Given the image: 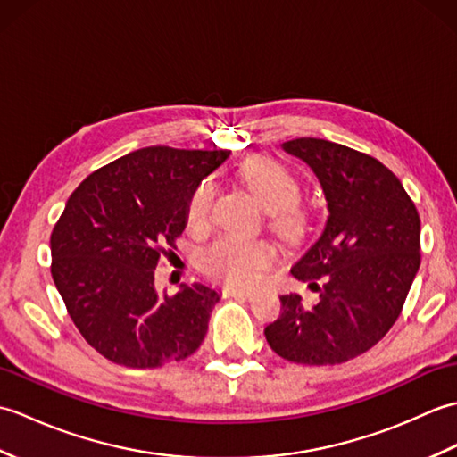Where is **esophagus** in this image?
<instances>
[{"label":"esophagus","instance_id":"34e87169","mask_svg":"<svg viewBox=\"0 0 457 457\" xmlns=\"http://www.w3.org/2000/svg\"><path fill=\"white\" fill-rule=\"evenodd\" d=\"M223 296L226 298H244V300H251L255 296L253 290H237V288H226L223 290Z\"/></svg>","mask_w":457,"mask_h":457}]
</instances>
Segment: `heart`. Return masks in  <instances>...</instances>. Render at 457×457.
<instances>
[{
    "instance_id": "1",
    "label": "heart",
    "mask_w": 457,
    "mask_h": 457,
    "mask_svg": "<svg viewBox=\"0 0 457 457\" xmlns=\"http://www.w3.org/2000/svg\"><path fill=\"white\" fill-rule=\"evenodd\" d=\"M247 190L270 213V226L283 237H296L303 231L304 218L295 206L298 184L287 169L267 157L249 159L239 170ZM213 202V184L204 180L188 202V221L202 226L208 220ZM273 261V251L263 241L244 237H221L204 257L208 273L229 287H253L261 273Z\"/></svg>"
}]
</instances>
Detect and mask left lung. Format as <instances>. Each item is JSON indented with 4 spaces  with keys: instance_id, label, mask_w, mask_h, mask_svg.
<instances>
[{
    "instance_id": "1",
    "label": "left lung",
    "mask_w": 457,
    "mask_h": 457,
    "mask_svg": "<svg viewBox=\"0 0 457 457\" xmlns=\"http://www.w3.org/2000/svg\"><path fill=\"white\" fill-rule=\"evenodd\" d=\"M283 151L316 174L328 218L290 270L316 287L318 303L283 295V312L265 337L288 361L344 363L371 349L399 318L420 267V218L401 180L369 154L312 137L287 141Z\"/></svg>"
}]
</instances>
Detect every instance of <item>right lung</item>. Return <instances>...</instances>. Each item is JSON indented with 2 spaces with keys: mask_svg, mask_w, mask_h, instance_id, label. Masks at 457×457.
<instances>
[{
  "mask_svg": "<svg viewBox=\"0 0 457 457\" xmlns=\"http://www.w3.org/2000/svg\"><path fill=\"white\" fill-rule=\"evenodd\" d=\"M228 157L145 147L92 172L68 198L51 236L53 280L86 342L110 361L159 367L200 347L221 295L204 283L159 293L154 269L187 228L194 190Z\"/></svg>",
  "mask_w": 457,
  "mask_h": 457,
  "instance_id": "add662e5",
  "label": "right lung"
}]
</instances>
